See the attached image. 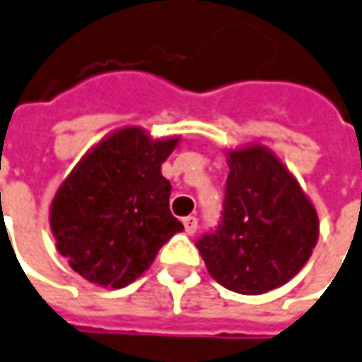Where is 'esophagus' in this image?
Returning a JSON list of instances; mask_svg holds the SVG:
<instances>
[{
    "label": "esophagus",
    "instance_id": "esophagus-1",
    "mask_svg": "<svg viewBox=\"0 0 362 362\" xmlns=\"http://www.w3.org/2000/svg\"><path fill=\"white\" fill-rule=\"evenodd\" d=\"M183 225H185L187 235H193V233L197 231V219H195V217H185V219H183Z\"/></svg>",
    "mask_w": 362,
    "mask_h": 362
}]
</instances>
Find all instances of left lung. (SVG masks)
I'll return each mask as SVG.
<instances>
[{"label": "left lung", "instance_id": "obj_1", "mask_svg": "<svg viewBox=\"0 0 362 362\" xmlns=\"http://www.w3.org/2000/svg\"><path fill=\"white\" fill-rule=\"evenodd\" d=\"M221 227L197 249L209 275L241 295H263L295 277L319 239V215L297 177L261 143L227 149Z\"/></svg>", "mask_w": 362, "mask_h": 362}]
</instances>
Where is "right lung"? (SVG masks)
<instances>
[{"instance_id": "add662e5", "label": "right lung", "mask_w": 362, "mask_h": 362, "mask_svg": "<svg viewBox=\"0 0 362 362\" xmlns=\"http://www.w3.org/2000/svg\"><path fill=\"white\" fill-rule=\"evenodd\" d=\"M179 137L153 139L139 125L105 135L63 179L49 205L57 251L97 287L121 288L151 267L181 221L169 211L161 165Z\"/></svg>"}]
</instances>
